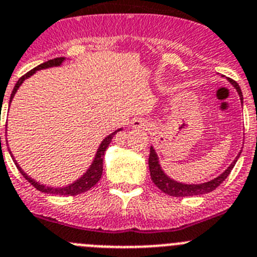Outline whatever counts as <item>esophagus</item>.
Here are the masks:
<instances>
[{"label": "esophagus", "instance_id": "obj_1", "mask_svg": "<svg viewBox=\"0 0 257 257\" xmlns=\"http://www.w3.org/2000/svg\"><path fill=\"white\" fill-rule=\"evenodd\" d=\"M132 126L136 129H145L147 128V124H146L145 120L142 119H134L133 121H132Z\"/></svg>", "mask_w": 257, "mask_h": 257}]
</instances>
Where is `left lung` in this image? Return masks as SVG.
<instances>
[{
    "mask_svg": "<svg viewBox=\"0 0 257 257\" xmlns=\"http://www.w3.org/2000/svg\"><path fill=\"white\" fill-rule=\"evenodd\" d=\"M228 80L230 82V84L237 89L238 94H239V98L241 101L243 100L242 97V92L239 85L235 80L228 78ZM241 152L238 154V156L235 157V160H233V163L228 166L225 172L221 173L219 177L214 178L212 180H209L206 183H201V184H184L180 183V182H177V180L169 178L165 173L163 172L160 164H159V157H157L156 151H155L154 147L150 149V157H149V166H150V174H151V179L155 183V186L159 187L164 193L169 196H174V197H187V196H200L205 195V193H209V192H212L215 188H218L224 180L226 179V177L230 174L232 172L233 166L237 163L238 157H239Z\"/></svg>",
    "mask_w": 257,
    "mask_h": 257,
    "instance_id": "obj_1",
    "label": "left lung"
}]
</instances>
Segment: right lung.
<instances>
[{
  "instance_id": "add662e5",
  "label": "right lung",
  "mask_w": 257,
  "mask_h": 257,
  "mask_svg": "<svg viewBox=\"0 0 257 257\" xmlns=\"http://www.w3.org/2000/svg\"><path fill=\"white\" fill-rule=\"evenodd\" d=\"M64 60H65V57H56V59L48 60V61L43 62V64L38 65L37 68L32 69L31 71H28L25 75H23V77L18 80V83H16L15 87H14L13 93H11V96H10V102L13 101V98H14V96H15L18 88H19L20 85H22V83L24 82L25 79H28V78L31 77V75H33L37 70H41V69H46V68H52V66H60ZM119 131H121V128L117 129V131H115V132H112L111 134H108L107 137H106L105 140L101 142L100 147H98V150H97L96 156H94L93 163H92V165L89 166L88 170H87V172H85L84 174L79 178V179L75 180L74 183L69 184V186H66V187H61V188H54V187H47V186H45V184L38 183V182H36L34 179H32L31 177H28V175L23 172V169L18 165V163H16L15 159H13V160L15 161L16 168L19 169V172L22 173L23 177H24L25 179H27L28 182H29V183L34 187V188L38 189V191L43 192V193H51V195H60V196L79 195V193H83V192L88 191V189H91L92 187L96 186V183H98V180L101 179V175H102V169H103V156H105L106 149H107L108 145H110V142H111L112 137H114L115 134H116ZM9 151H10V149H9ZM11 157H14L13 155H11Z\"/></svg>"
}]
</instances>
